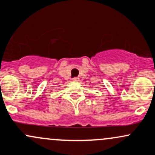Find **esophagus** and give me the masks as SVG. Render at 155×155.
I'll list each match as a JSON object with an SVG mask.
<instances>
[{"label":"esophagus","mask_w":155,"mask_h":155,"mask_svg":"<svg viewBox=\"0 0 155 155\" xmlns=\"http://www.w3.org/2000/svg\"><path fill=\"white\" fill-rule=\"evenodd\" d=\"M79 78L78 77H75V78H74V79H73V81H79Z\"/></svg>","instance_id":"obj_1"}]
</instances>
